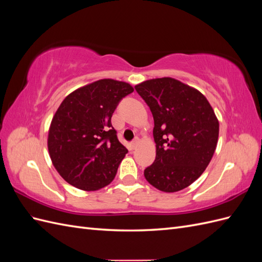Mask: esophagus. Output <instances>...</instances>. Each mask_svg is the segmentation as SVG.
I'll return each mask as SVG.
<instances>
[{
    "mask_svg": "<svg viewBox=\"0 0 262 262\" xmlns=\"http://www.w3.org/2000/svg\"><path fill=\"white\" fill-rule=\"evenodd\" d=\"M139 143H140V139H139V138H136V139H134V140L131 142V147L134 149V148H136V147L139 145Z\"/></svg>",
    "mask_w": 262,
    "mask_h": 262,
    "instance_id": "34e87169",
    "label": "esophagus"
}]
</instances>
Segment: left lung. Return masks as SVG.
<instances>
[{"mask_svg": "<svg viewBox=\"0 0 262 262\" xmlns=\"http://www.w3.org/2000/svg\"><path fill=\"white\" fill-rule=\"evenodd\" d=\"M154 118V163L144 170L164 192L187 188L208 167L219 139V120L203 94L171 77L134 86Z\"/></svg>", "mask_w": 262, "mask_h": 262, "instance_id": "left-lung-1", "label": "left lung"}]
</instances>
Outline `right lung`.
<instances>
[{
  "label": "right lung",
  "instance_id": "add662e5",
  "mask_svg": "<svg viewBox=\"0 0 262 262\" xmlns=\"http://www.w3.org/2000/svg\"><path fill=\"white\" fill-rule=\"evenodd\" d=\"M133 91L128 83L104 78L63 99L50 124L48 150L54 168L70 185L95 191L114 180L128 149L119 142L112 117Z\"/></svg>",
  "mask_w": 262,
  "mask_h": 262
}]
</instances>
